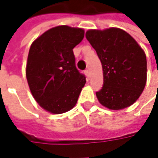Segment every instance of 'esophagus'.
<instances>
[{
	"label": "esophagus",
	"mask_w": 158,
	"mask_h": 158,
	"mask_svg": "<svg viewBox=\"0 0 158 158\" xmlns=\"http://www.w3.org/2000/svg\"><path fill=\"white\" fill-rule=\"evenodd\" d=\"M84 73H85V75H86V76H87V78H89V69L85 70V71H84Z\"/></svg>",
	"instance_id": "obj_1"
}]
</instances>
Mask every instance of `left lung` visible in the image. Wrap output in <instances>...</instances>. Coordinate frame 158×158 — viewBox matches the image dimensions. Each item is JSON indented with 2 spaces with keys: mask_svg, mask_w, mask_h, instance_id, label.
I'll return each instance as SVG.
<instances>
[{
  "mask_svg": "<svg viewBox=\"0 0 158 158\" xmlns=\"http://www.w3.org/2000/svg\"><path fill=\"white\" fill-rule=\"evenodd\" d=\"M85 36L103 68L104 85L96 92L99 103L111 110L133 105L147 81V60L142 47L118 28L89 30Z\"/></svg>",
  "mask_w": 158,
  "mask_h": 158,
  "instance_id": "8db88e82",
  "label": "left lung"
}]
</instances>
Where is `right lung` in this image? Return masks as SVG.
I'll list each match as a JSON object with an SVG mask.
<instances>
[{
  "label": "right lung",
  "mask_w": 158,
  "mask_h": 158,
  "mask_svg": "<svg viewBox=\"0 0 158 158\" xmlns=\"http://www.w3.org/2000/svg\"><path fill=\"white\" fill-rule=\"evenodd\" d=\"M84 37L81 28L53 27L31 44L26 78L31 92L43 109L60 114L76 106L86 80L76 67L73 48Z\"/></svg>",
  "instance_id": "right-lung-1"
}]
</instances>
